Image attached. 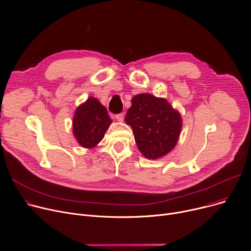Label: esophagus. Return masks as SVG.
Masks as SVG:
<instances>
[{
  "mask_svg": "<svg viewBox=\"0 0 251 251\" xmlns=\"http://www.w3.org/2000/svg\"><path fill=\"white\" fill-rule=\"evenodd\" d=\"M116 119L119 122H122L124 120V113H120V114L116 115Z\"/></svg>",
  "mask_w": 251,
  "mask_h": 251,
  "instance_id": "34e87169",
  "label": "esophagus"
}]
</instances>
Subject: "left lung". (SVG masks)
Wrapping results in <instances>:
<instances>
[{
	"instance_id": "left-lung-1",
	"label": "left lung",
	"mask_w": 251,
	"mask_h": 251,
	"mask_svg": "<svg viewBox=\"0 0 251 251\" xmlns=\"http://www.w3.org/2000/svg\"><path fill=\"white\" fill-rule=\"evenodd\" d=\"M125 122L133 130L140 152L148 159H159L172 151L178 141L182 120L165 99L150 94L135 96Z\"/></svg>"
}]
</instances>
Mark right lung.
<instances>
[{
    "instance_id": "1",
    "label": "right lung",
    "mask_w": 251,
    "mask_h": 251,
    "mask_svg": "<svg viewBox=\"0 0 251 251\" xmlns=\"http://www.w3.org/2000/svg\"><path fill=\"white\" fill-rule=\"evenodd\" d=\"M111 123L107 109L97 99L89 98L75 112L73 133L81 147L91 149L103 138Z\"/></svg>"
}]
</instances>
